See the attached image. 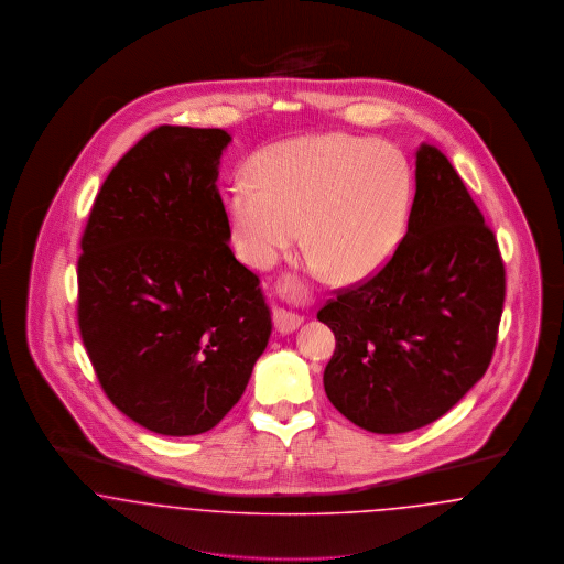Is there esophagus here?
Masks as SVG:
<instances>
[{"label":"esophagus","mask_w":564,"mask_h":564,"mask_svg":"<svg viewBox=\"0 0 564 564\" xmlns=\"http://www.w3.org/2000/svg\"><path fill=\"white\" fill-rule=\"evenodd\" d=\"M279 292L283 295L294 294V283L288 279V281L281 285V290H279ZM272 322H274V327H276L279 332L290 334V332H294L295 327H300L302 317H300L297 313L285 311V308H274V313H272Z\"/></svg>","instance_id":"34e87169"}]
</instances>
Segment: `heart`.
<instances>
[{
  "instance_id": "heart-1",
  "label": "heart",
  "mask_w": 564,
  "mask_h": 564,
  "mask_svg": "<svg viewBox=\"0 0 564 564\" xmlns=\"http://www.w3.org/2000/svg\"><path fill=\"white\" fill-rule=\"evenodd\" d=\"M251 178L228 192V221L242 260L269 269L300 237L338 283L375 274L402 239L410 173L384 143L345 133L272 143Z\"/></svg>"
}]
</instances>
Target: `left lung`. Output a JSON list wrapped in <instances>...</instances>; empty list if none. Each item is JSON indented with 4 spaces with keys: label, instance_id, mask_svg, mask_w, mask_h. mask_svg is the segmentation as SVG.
I'll list each match as a JSON object with an SVG mask.
<instances>
[{
    "label": "left lung",
    "instance_id": "8db88e82",
    "mask_svg": "<svg viewBox=\"0 0 564 564\" xmlns=\"http://www.w3.org/2000/svg\"><path fill=\"white\" fill-rule=\"evenodd\" d=\"M503 300L506 269L492 230L451 161L421 143L395 253L317 313L336 336L323 372L327 400L372 433L430 425L486 372Z\"/></svg>",
    "mask_w": 564,
    "mask_h": 564
}]
</instances>
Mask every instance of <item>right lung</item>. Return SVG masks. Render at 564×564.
I'll return each instance as SVG.
<instances>
[{
    "mask_svg": "<svg viewBox=\"0 0 564 564\" xmlns=\"http://www.w3.org/2000/svg\"><path fill=\"white\" fill-rule=\"evenodd\" d=\"M230 141L221 129L145 134L111 169L82 237V343L109 402L161 435L214 430L272 332L215 186Z\"/></svg>",
    "mask_w": 564,
    "mask_h": 564,
    "instance_id": "right-lung-1",
    "label": "right lung"
}]
</instances>
